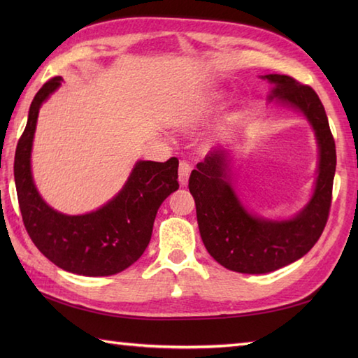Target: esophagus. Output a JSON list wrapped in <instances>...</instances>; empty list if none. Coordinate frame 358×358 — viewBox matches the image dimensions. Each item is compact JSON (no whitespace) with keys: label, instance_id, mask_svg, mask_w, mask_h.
Returning a JSON list of instances; mask_svg holds the SVG:
<instances>
[{"label":"esophagus","instance_id":"1","mask_svg":"<svg viewBox=\"0 0 358 358\" xmlns=\"http://www.w3.org/2000/svg\"><path fill=\"white\" fill-rule=\"evenodd\" d=\"M192 167L189 166L187 162H180L178 166V180H180V185L181 186H186L187 185V180H189V175H191Z\"/></svg>","mask_w":358,"mask_h":358}]
</instances>
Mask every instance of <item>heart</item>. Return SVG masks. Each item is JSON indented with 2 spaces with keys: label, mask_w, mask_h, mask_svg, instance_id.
I'll return each mask as SVG.
<instances>
[{
  "label": "heart",
  "mask_w": 358,
  "mask_h": 358,
  "mask_svg": "<svg viewBox=\"0 0 358 358\" xmlns=\"http://www.w3.org/2000/svg\"><path fill=\"white\" fill-rule=\"evenodd\" d=\"M192 113H194V112H192Z\"/></svg>",
  "instance_id": "b5f03b06"
}]
</instances>
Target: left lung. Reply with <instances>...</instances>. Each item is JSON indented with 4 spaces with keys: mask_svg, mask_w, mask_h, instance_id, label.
<instances>
[{
    "mask_svg": "<svg viewBox=\"0 0 358 358\" xmlns=\"http://www.w3.org/2000/svg\"><path fill=\"white\" fill-rule=\"evenodd\" d=\"M273 89L269 100L300 109L313 124L320 162L315 191L308 206L286 222L258 218L243 208L229 183V159L214 149L189 177L201 240L208 252L226 269L241 273H266L283 268L308 254L328 222L336 173V141L315 90L287 75H266Z\"/></svg>",
    "mask_w": 358,
    "mask_h": 358,
    "instance_id": "obj_1",
    "label": "left lung"
}]
</instances>
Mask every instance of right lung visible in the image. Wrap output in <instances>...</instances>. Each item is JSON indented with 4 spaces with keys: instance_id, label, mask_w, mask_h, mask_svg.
Masks as SVG:
<instances>
[{
    "instance_id": "add662e5",
    "label": "right lung",
    "mask_w": 358,
    "mask_h": 358,
    "mask_svg": "<svg viewBox=\"0 0 358 358\" xmlns=\"http://www.w3.org/2000/svg\"><path fill=\"white\" fill-rule=\"evenodd\" d=\"M62 80L50 78L36 92L15 152L13 175L22 223L38 250L58 268L86 277L113 275L146 250L158 208L178 189V159L138 162L120 194L90 214L64 215L53 210L34 185L30 150L40 106Z\"/></svg>"
}]
</instances>
